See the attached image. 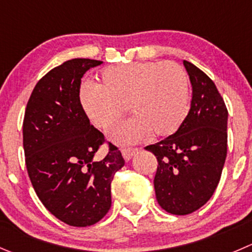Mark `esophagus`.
<instances>
[{"label":"esophagus","instance_id":"1","mask_svg":"<svg viewBox=\"0 0 252 252\" xmlns=\"http://www.w3.org/2000/svg\"><path fill=\"white\" fill-rule=\"evenodd\" d=\"M138 151V149H133V148H128V149H122V155H123L124 160L129 161L131 158L134 156V154Z\"/></svg>","mask_w":252,"mask_h":252}]
</instances>
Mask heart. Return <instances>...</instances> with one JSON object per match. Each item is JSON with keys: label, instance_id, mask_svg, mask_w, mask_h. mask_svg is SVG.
I'll list each match as a JSON object with an SVG mask.
<instances>
[{"label": "heart", "instance_id": "1", "mask_svg": "<svg viewBox=\"0 0 252 252\" xmlns=\"http://www.w3.org/2000/svg\"><path fill=\"white\" fill-rule=\"evenodd\" d=\"M101 84L85 82L79 102L94 126L109 129L124 113L133 117L109 131L114 143L126 145L154 133L167 136L175 133L189 109V80L176 63H129L109 66L99 75Z\"/></svg>", "mask_w": 252, "mask_h": 252}]
</instances>
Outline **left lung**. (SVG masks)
<instances>
[{
  "label": "left lung",
  "mask_w": 252,
  "mask_h": 252,
  "mask_svg": "<svg viewBox=\"0 0 252 252\" xmlns=\"http://www.w3.org/2000/svg\"><path fill=\"white\" fill-rule=\"evenodd\" d=\"M192 85L191 109L175 134L146 146L158 158V203L176 216L197 211L213 196L228 148V109L214 82L183 61Z\"/></svg>",
  "instance_id": "obj_1"
}]
</instances>
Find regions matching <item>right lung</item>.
Here are the masks:
<instances>
[{
  "label": "right lung",
  "instance_id": "1",
  "mask_svg": "<svg viewBox=\"0 0 252 252\" xmlns=\"http://www.w3.org/2000/svg\"><path fill=\"white\" fill-rule=\"evenodd\" d=\"M99 60L71 59L54 67L34 87L23 121V148L36 196L59 220L90 226L112 204L111 183L124 166L122 153L109 143L94 160L104 136L85 116L79 102L81 79Z\"/></svg>",
  "mask_w": 252,
  "mask_h": 252
}]
</instances>
